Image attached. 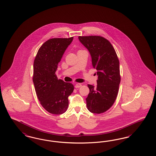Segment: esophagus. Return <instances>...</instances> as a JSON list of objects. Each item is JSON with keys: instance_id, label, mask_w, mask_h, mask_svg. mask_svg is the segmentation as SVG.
I'll list each match as a JSON object with an SVG mask.
<instances>
[{"instance_id": "esophagus-1", "label": "esophagus", "mask_w": 156, "mask_h": 156, "mask_svg": "<svg viewBox=\"0 0 156 156\" xmlns=\"http://www.w3.org/2000/svg\"><path fill=\"white\" fill-rule=\"evenodd\" d=\"M82 87V85H81V83H76L75 84V88H79V87Z\"/></svg>"}]
</instances>
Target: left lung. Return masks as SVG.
<instances>
[{"label":"left lung","instance_id":"obj_1","mask_svg":"<svg viewBox=\"0 0 156 156\" xmlns=\"http://www.w3.org/2000/svg\"><path fill=\"white\" fill-rule=\"evenodd\" d=\"M79 40L89 50L94 69L98 75L97 86L89 88L87 100L90 112L100 114L113 105L119 93L121 81L119 62L112 44L100 36H80Z\"/></svg>","mask_w":156,"mask_h":156}]
</instances>
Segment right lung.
Wrapping results in <instances>:
<instances>
[{"label":"right lung","mask_w":156,"mask_h":156,"mask_svg":"<svg viewBox=\"0 0 156 156\" xmlns=\"http://www.w3.org/2000/svg\"><path fill=\"white\" fill-rule=\"evenodd\" d=\"M73 40L69 38H52L39 49L34 62L33 82L41 105L49 112L62 114L69 106V96L74 85L58 80L56 71L64 51Z\"/></svg>","instance_id":"add662e5"}]
</instances>
